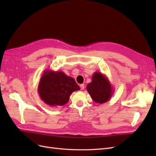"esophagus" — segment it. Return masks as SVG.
Returning <instances> with one entry per match:
<instances>
[{
  "label": "esophagus",
  "instance_id": "34e87169",
  "mask_svg": "<svg viewBox=\"0 0 156 156\" xmlns=\"http://www.w3.org/2000/svg\"><path fill=\"white\" fill-rule=\"evenodd\" d=\"M80 88H81V90H84V84H80Z\"/></svg>",
  "mask_w": 156,
  "mask_h": 156
}]
</instances>
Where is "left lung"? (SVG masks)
<instances>
[{
    "mask_svg": "<svg viewBox=\"0 0 156 156\" xmlns=\"http://www.w3.org/2000/svg\"><path fill=\"white\" fill-rule=\"evenodd\" d=\"M87 89L92 100L100 104L109 100L114 92L106 75L98 72L92 75V81L87 84Z\"/></svg>",
    "mask_w": 156,
    "mask_h": 156,
    "instance_id": "left-lung-1",
    "label": "left lung"
}]
</instances>
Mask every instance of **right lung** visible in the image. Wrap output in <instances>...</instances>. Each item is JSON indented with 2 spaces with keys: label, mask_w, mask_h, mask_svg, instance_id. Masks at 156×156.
Masks as SVG:
<instances>
[{
  "label": "right lung",
  "mask_w": 156,
  "mask_h": 156,
  "mask_svg": "<svg viewBox=\"0 0 156 156\" xmlns=\"http://www.w3.org/2000/svg\"><path fill=\"white\" fill-rule=\"evenodd\" d=\"M79 90L75 79L63 72L46 69L40 79L37 92L45 104L57 107L66 104L71 94Z\"/></svg>",
  "instance_id": "add662e5"
}]
</instances>
